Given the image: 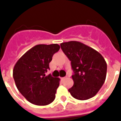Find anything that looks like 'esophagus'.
Segmentation results:
<instances>
[{
	"label": "esophagus",
	"mask_w": 121,
	"mask_h": 121,
	"mask_svg": "<svg viewBox=\"0 0 121 121\" xmlns=\"http://www.w3.org/2000/svg\"><path fill=\"white\" fill-rule=\"evenodd\" d=\"M66 78H67V77H63V78H61V79H62V80H64V79H65Z\"/></svg>",
	"instance_id": "34e87169"
}]
</instances>
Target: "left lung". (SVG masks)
<instances>
[{"instance_id":"obj_1","label":"left lung","mask_w":121,"mask_h":121,"mask_svg":"<svg viewBox=\"0 0 121 121\" xmlns=\"http://www.w3.org/2000/svg\"><path fill=\"white\" fill-rule=\"evenodd\" d=\"M61 48L71 61L74 85L69 92L78 100L94 97L104 83L107 64L99 52L83 43L70 41L61 43Z\"/></svg>"}]
</instances>
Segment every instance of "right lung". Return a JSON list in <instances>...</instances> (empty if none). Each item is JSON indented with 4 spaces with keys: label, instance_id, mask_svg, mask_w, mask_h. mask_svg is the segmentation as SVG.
Listing matches in <instances>:
<instances>
[{
    "label": "right lung",
    "instance_id": "1",
    "mask_svg": "<svg viewBox=\"0 0 121 121\" xmlns=\"http://www.w3.org/2000/svg\"><path fill=\"white\" fill-rule=\"evenodd\" d=\"M60 49L58 44H39L32 47L17 61L13 76L18 90L26 99L36 105L51 103L60 79L45 76L54 54Z\"/></svg>",
    "mask_w": 121,
    "mask_h": 121
}]
</instances>
